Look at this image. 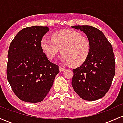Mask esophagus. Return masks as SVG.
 Instances as JSON below:
<instances>
[{
    "mask_svg": "<svg viewBox=\"0 0 123 123\" xmlns=\"http://www.w3.org/2000/svg\"><path fill=\"white\" fill-rule=\"evenodd\" d=\"M59 71H64L65 69V68L64 67H59Z\"/></svg>",
    "mask_w": 123,
    "mask_h": 123,
    "instance_id": "34e87169",
    "label": "esophagus"
}]
</instances>
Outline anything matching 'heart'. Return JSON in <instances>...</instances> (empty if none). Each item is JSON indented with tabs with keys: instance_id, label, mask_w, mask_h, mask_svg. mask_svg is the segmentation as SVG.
I'll return each mask as SVG.
<instances>
[{
	"instance_id": "b5f03b06",
	"label": "heart",
	"mask_w": 123,
	"mask_h": 123,
	"mask_svg": "<svg viewBox=\"0 0 123 123\" xmlns=\"http://www.w3.org/2000/svg\"><path fill=\"white\" fill-rule=\"evenodd\" d=\"M42 51L49 59H54L61 50L59 59L66 64L78 67L83 64L90 50L89 39L72 30L59 31L53 33L51 38L43 37L40 42Z\"/></svg>"
}]
</instances>
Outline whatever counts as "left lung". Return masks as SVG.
Returning <instances> with one entry per match:
<instances>
[{
	"label": "left lung",
	"instance_id": "8db88e82",
	"mask_svg": "<svg viewBox=\"0 0 123 123\" xmlns=\"http://www.w3.org/2000/svg\"><path fill=\"white\" fill-rule=\"evenodd\" d=\"M90 42V50L85 62L73 70L71 85L81 99L96 100L107 93L115 75V62L112 46L104 33L89 25H75Z\"/></svg>",
	"mask_w": 123,
	"mask_h": 123
}]
</instances>
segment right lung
I'll return each instance as SVG.
<instances>
[{
  "label": "right lung",
  "instance_id": "right-lung-1",
  "mask_svg": "<svg viewBox=\"0 0 123 123\" xmlns=\"http://www.w3.org/2000/svg\"><path fill=\"white\" fill-rule=\"evenodd\" d=\"M48 27L23 28L11 42L7 79L16 96L27 102L42 101L50 91L59 67L48 60L40 46Z\"/></svg>",
  "mask_w": 123,
  "mask_h": 123
}]
</instances>
